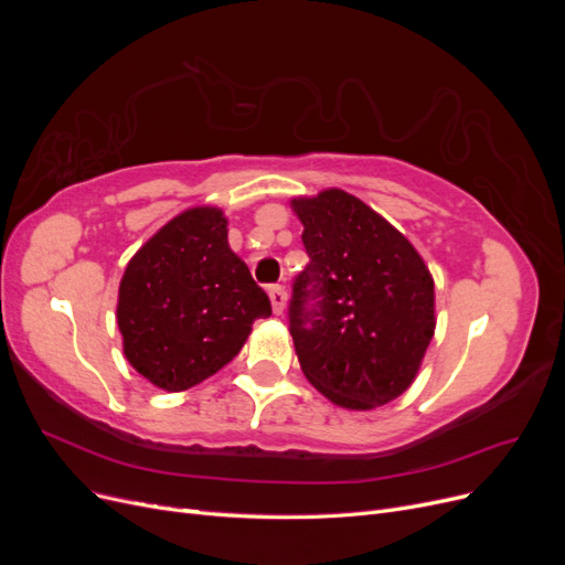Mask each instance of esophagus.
Instances as JSON below:
<instances>
[{
	"label": "esophagus",
	"mask_w": 565,
	"mask_h": 565,
	"mask_svg": "<svg viewBox=\"0 0 565 565\" xmlns=\"http://www.w3.org/2000/svg\"><path fill=\"white\" fill-rule=\"evenodd\" d=\"M268 297H270V303H273V313L280 316L285 311V306H287V292L280 285H273V287H268Z\"/></svg>",
	"instance_id": "34e87169"
}]
</instances>
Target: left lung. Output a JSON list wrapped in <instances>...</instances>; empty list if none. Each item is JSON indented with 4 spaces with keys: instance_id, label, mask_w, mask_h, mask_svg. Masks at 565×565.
Returning a JSON list of instances; mask_svg holds the SVG:
<instances>
[{
    "instance_id": "obj_1",
    "label": "left lung",
    "mask_w": 565,
    "mask_h": 565,
    "mask_svg": "<svg viewBox=\"0 0 565 565\" xmlns=\"http://www.w3.org/2000/svg\"><path fill=\"white\" fill-rule=\"evenodd\" d=\"M289 204L311 256L289 303L301 372L339 407L396 401L436 330L429 268L398 228L341 188Z\"/></svg>"
}]
</instances>
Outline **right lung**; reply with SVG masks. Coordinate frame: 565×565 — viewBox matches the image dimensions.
Instances as JSON below:
<instances>
[{
  "mask_svg": "<svg viewBox=\"0 0 565 565\" xmlns=\"http://www.w3.org/2000/svg\"><path fill=\"white\" fill-rule=\"evenodd\" d=\"M270 301L228 245L218 207H191L136 252L117 295L129 365L162 391H185L241 353Z\"/></svg>",
  "mask_w": 565,
  "mask_h": 565,
  "instance_id": "obj_1",
  "label": "right lung"
}]
</instances>
